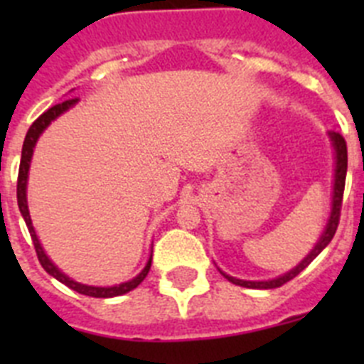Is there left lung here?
<instances>
[{
    "mask_svg": "<svg viewBox=\"0 0 364 364\" xmlns=\"http://www.w3.org/2000/svg\"><path fill=\"white\" fill-rule=\"evenodd\" d=\"M332 138L333 149H336V175H333V197H332V211H330V218H328V224L324 228L323 235H321L319 242L315 244V247L308 253L304 259L295 266L294 269H290L288 273L281 275L277 279H272V281H242V279H235L231 275H226L224 272H220L224 277L230 282L237 286H244V288H253V290H269V288H279V286L286 284L288 281H291L294 277H297L302 269L310 264L315 257L323 252L324 247L330 244V240L333 239L336 235L337 226H339V217H341V204H343V193H345V180H346V167H348V151H346V142L345 138L341 136L339 133H328Z\"/></svg>",
    "mask_w": 364,
    "mask_h": 364,
    "instance_id": "1",
    "label": "left lung"
}]
</instances>
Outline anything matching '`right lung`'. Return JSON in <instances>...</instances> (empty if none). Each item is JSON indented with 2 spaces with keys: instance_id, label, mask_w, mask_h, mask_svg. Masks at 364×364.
Returning <instances> with one entry per match:
<instances>
[{
  "instance_id": "obj_1",
  "label": "right lung",
  "mask_w": 364,
  "mask_h": 364,
  "mask_svg": "<svg viewBox=\"0 0 364 364\" xmlns=\"http://www.w3.org/2000/svg\"><path fill=\"white\" fill-rule=\"evenodd\" d=\"M78 102V98H70L62 102V104H56L49 109V111H45L40 118H38L34 124L28 127L27 131V136H25V142H23V149H21V162H19V173H18V205H19V211L23 215L25 218V224L28 228V233L32 237V242H34V247H36V255L38 260H40V264L43 266V269L49 275H53L54 279H58L60 282H63L65 286H69L70 290L78 291L82 295H89V297H102V299H107V297H117V295H124L127 291L134 290L144 279L147 277V273L151 269V259L153 255L149 257L147 260L146 268L142 272L138 273L136 277L133 281H127V282H122L118 286H109V288H100V286H87L82 284V282H76L73 281L70 277H67L65 273L62 269H58V266L53 264V260L47 257V253L43 252V247H41L40 240L36 237V231H34V226H32V220H31V215H28V205H27V178H28V167H31V160H32V153H34V146H36L38 138L40 134L43 133L47 127L50 125V122L56 120L62 112L69 111L74 104Z\"/></svg>"
}]
</instances>
